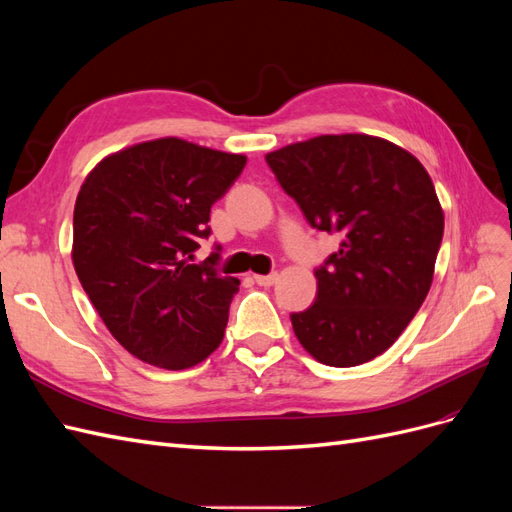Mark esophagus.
Returning a JSON list of instances; mask_svg holds the SVG:
<instances>
[{
  "instance_id": "1",
  "label": "esophagus",
  "mask_w": 512,
  "mask_h": 512,
  "mask_svg": "<svg viewBox=\"0 0 512 512\" xmlns=\"http://www.w3.org/2000/svg\"><path fill=\"white\" fill-rule=\"evenodd\" d=\"M254 282L258 286H273L277 282V273H269V275H254Z\"/></svg>"
}]
</instances>
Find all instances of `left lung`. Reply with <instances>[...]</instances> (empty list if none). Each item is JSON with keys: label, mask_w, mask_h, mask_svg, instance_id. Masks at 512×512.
<instances>
[{"label": "left lung", "mask_w": 512, "mask_h": 512, "mask_svg": "<svg viewBox=\"0 0 512 512\" xmlns=\"http://www.w3.org/2000/svg\"><path fill=\"white\" fill-rule=\"evenodd\" d=\"M282 190L309 226L342 243L316 267L314 305L290 314L316 361L376 359L423 305L442 245L444 215L423 164L367 134H327L267 153Z\"/></svg>", "instance_id": "1"}]
</instances>
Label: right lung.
<instances>
[{
	"label": "right lung",
	"instance_id": "add662e5",
	"mask_svg": "<svg viewBox=\"0 0 512 512\" xmlns=\"http://www.w3.org/2000/svg\"><path fill=\"white\" fill-rule=\"evenodd\" d=\"M245 158L181 138L123 149L91 170L74 205L72 260L106 329L136 359L188 369L222 344L239 280L194 265L213 203Z\"/></svg>",
	"mask_w": 512,
	"mask_h": 512
}]
</instances>
